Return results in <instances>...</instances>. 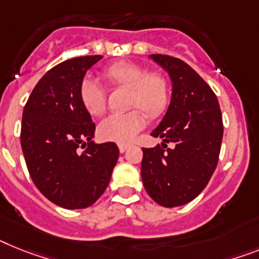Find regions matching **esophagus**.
I'll use <instances>...</instances> for the list:
<instances>
[{"label":"esophagus","mask_w":259,"mask_h":259,"mask_svg":"<svg viewBox=\"0 0 259 259\" xmlns=\"http://www.w3.org/2000/svg\"><path fill=\"white\" fill-rule=\"evenodd\" d=\"M118 149H119V153H125L126 150L129 149V145H125V143H119Z\"/></svg>","instance_id":"1"}]
</instances>
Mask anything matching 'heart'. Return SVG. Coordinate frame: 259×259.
I'll use <instances>...</instances> for the list:
<instances>
[{"label": "heart", "instance_id": "obj_1", "mask_svg": "<svg viewBox=\"0 0 259 259\" xmlns=\"http://www.w3.org/2000/svg\"><path fill=\"white\" fill-rule=\"evenodd\" d=\"M104 77L112 84L130 89L129 105L141 108L151 118L159 117L170 103L168 82L159 73H149L146 68L132 62H117L104 69ZM80 100L87 112L100 116L106 109V91L92 76L84 77L80 84ZM145 116L138 109L126 113H113L99 125L100 137L105 141L129 142L143 126Z\"/></svg>", "mask_w": 259, "mask_h": 259}]
</instances>
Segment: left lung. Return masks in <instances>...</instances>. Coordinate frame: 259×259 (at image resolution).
Wrapping results in <instances>:
<instances>
[{
    "label": "left lung",
    "mask_w": 259,
    "mask_h": 259,
    "mask_svg": "<svg viewBox=\"0 0 259 259\" xmlns=\"http://www.w3.org/2000/svg\"><path fill=\"white\" fill-rule=\"evenodd\" d=\"M171 80L170 105L153 137L160 146L142 149L141 177L150 197L162 207L192 201L209 182L219 162L224 127L216 95L196 71L168 55H149ZM166 143H172L168 149Z\"/></svg>",
    "instance_id": "left-lung-1"
}]
</instances>
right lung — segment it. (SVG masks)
Returning a JSON list of instances; mask_svg holds the SVG:
<instances>
[{
  "instance_id": "right-lung-1",
  "label": "right lung",
  "mask_w": 259,
  "mask_h": 259,
  "mask_svg": "<svg viewBox=\"0 0 259 259\" xmlns=\"http://www.w3.org/2000/svg\"><path fill=\"white\" fill-rule=\"evenodd\" d=\"M101 55L60 63L39 80L25 105L21 146L30 177L51 203L82 209L96 203L118 160L116 143L92 141L96 126L80 100V84ZM85 147L82 153L78 146Z\"/></svg>"
}]
</instances>
